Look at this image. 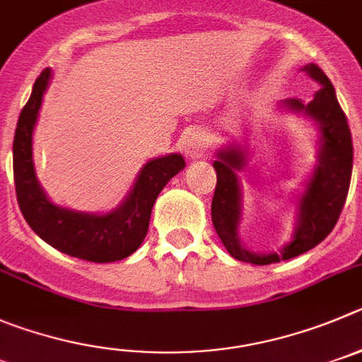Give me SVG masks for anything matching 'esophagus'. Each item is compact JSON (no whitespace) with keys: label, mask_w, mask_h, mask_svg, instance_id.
I'll return each instance as SVG.
<instances>
[{"label":"esophagus","mask_w":362,"mask_h":362,"mask_svg":"<svg viewBox=\"0 0 362 362\" xmlns=\"http://www.w3.org/2000/svg\"><path fill=\"white\" fill-rule=\"evenodd\" d=\"M184 153L185 157L191 160L204 157L205 150H207V137H205L204 130H192L184 137Z\"/></svg>","instance_id":"1"}]
</instances>
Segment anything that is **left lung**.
<instances>
[{
    "mask_svg": "<svg viewBox=\"0 0 362 362\" xmlns=\"http://www.w3.org/2000/svg\"><path fill=\"white\" fill-rule=\"evenodd\" d=\"M322 89L309 103L288 98L279 103L280 112H293L307 117L318 128L316 164L303 184V191L296 197V225L291 241L280 252H250L239 238L243 218V185L239 171L248 164V150L238 143H230L216 151L214 170L218 177L212 198V223L219 239L232 257L250 264H273L288 261L309 252L320 245L336 227L349 194L352 178V134L349 121L337 103L336 90L327 74L316 64L302 67Z\"/></svg>",
    "mask_w": 362,
    "mask_h": 362,
    "instance_id": "1",
    "label": "left lung"
}]
</instances>
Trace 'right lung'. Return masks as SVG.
<instances>
[{"label":"right lung","mask_w":362,"mask_h":362,"mask_svg":"<svg viewBox=\"0 0 362 362\" xmlns=\"http://www.w3.org/2000/svg\"><path fill=\"white\" fill-rule=\"evenodd\" d=\"M49 82L52 69L46 67L33 83L13 135V182L19 209L32 230L66 255L90 262L127 259L146 238L155 200L164 185L184 170V157L170 153L148 160L124 200L103 214L53 204L40 187L33 164V130Z\"/></svg>","instance_id":"obj_1"}]
</instances>
